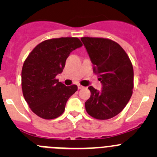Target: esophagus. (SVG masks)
Segmentation results:
<instances>
[{
    "label": "esophagus",
    "instance_id": "1",
    "mask_svg": "<svg viewBox=\"0 0 157 157\" xmlns=\"http://www.w3.org/2000/svg\"><path fill=\"white\" fill-rule=\"evenodd\" d=\"M77 86H78V89H83L84 88V86H82V85H80V84H77Z\"/></svg>",
    "mask_w": 157,
    "mask_h": 157
}]
</instances>
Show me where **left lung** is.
I'll return each instance as SVG.
<instances>
[{"label": "left lung", "instance_id": "8db88e82", "mask_svg": "<svg viewBox=\"0 0 157 157\" xmlns=\"http://www.w3.org/2000/svg\"><path fill=\"white\" fill-rule=\"evenodd\" d=\"M81 41L102 84L101 92L89 86L91 95L85 102V108L96 119H109L124 109L132 96V64L122 47L112 39L82 37Z\"/></svg>", "mask_w": 157, "mask_h": 157}]
</instances>
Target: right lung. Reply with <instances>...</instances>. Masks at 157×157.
<instances>
[{"label": "right lung", "instance_id": "add662e5", "mask_svg": "<svg viewBox=\"0 0 157 157\" xmlns=\"http://www.w3.org/2000/svg\"><path fill=\"white\" fill-rule=\"evenodd\" d=\"M78 38L47 39L33 49L23 63L21 84L25 100L36 115L54 119L62 115L77 85L66 86L56 79L70 53L82 46Z\"/></svg>", "mask_w": 157, "mask_h": 157}]
</instances>
